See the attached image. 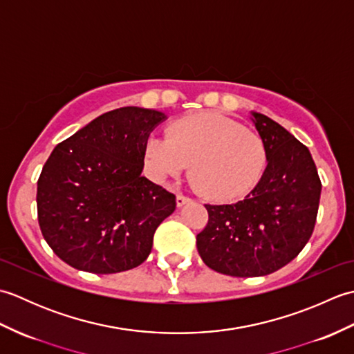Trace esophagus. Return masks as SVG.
<instances>
[{
    "label": "esophagus",
    "instance_id": "1",
    "mask_svg": "<svg viewBox=\"0 0 354 354\" xmlns=\"http://www.w3.org/2000/svg\"><path fill=\"white\" fill-rule=\"evenodd\" d=\"M189 201H190V198L184 196V194H178V196H176V205H178V207H183V205H185Z\"/></svg>",
    "mask_w": 354,
    "mask_h": 354
}]
</instances>
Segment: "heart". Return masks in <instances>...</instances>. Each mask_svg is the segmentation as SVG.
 <instances>
[{
  "label": "heart",
  "instance_id": "b5f03b06",
  "mask_svg": "<svg viewBox=\"0 0 354 354\" xmlns=\"http://www.w3.org/2000/svg\"><path fill=\"white\" fill-rule=\"evenodd\" d=\"M156 181L178 176L192 162L198 189L214 201L246 196L266 169L265 142L252 131L217 112H201L169 126V137L152 135L145 146Z\"/></svg>",
  "mask_w": 354,
  "mask_h": 354
}]
</instances>
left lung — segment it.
<instances>
[{"label": "left lung", "mask_w": 354, "mask_h": 354, "mask_svg": "<svg viewBox=\"0 0 354 354\" xmlns=\"http://www.w3.org/2000/svg\"><path fill=\"white\" fill-rule=\"evenodd\" d=\"M266 147V169L243 201L207 204L208 223L196 236L202 261L231 277H263L301 252L317 222L321 181L303 142L274 120L251 111Z\"/></svg>", "instance_id": "1"}]
</instances>
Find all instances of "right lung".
Masks as SVG:
<instances>
[{"instance_id": "1", "label": "right lung", "mask_w": 354, "mask_h": 354, "mask_svg": "<svg viewBox=\"0 0 354 354\" xmlns=\"http://www.w3.org/2000/svg\"><path fill=\"white\" fill-rule=\"evenodd\" d=\"M167 118L140 106L94 118L53 150L37 181V221L66 265L93 274L137 268L176 208L175 194L142 176L150 132Z\"/></svg>"}]
</instances>
